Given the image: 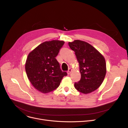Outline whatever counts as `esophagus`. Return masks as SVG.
<instances>
[{
	"instance_id": "34e87169",
	"label": "esophagus",
	"mask_w": 128,
	"mask_h": 128,
	"mask_svg": "<svg viewBox=\"0 0 128 128\" xmlns=\"http://www.w3.org/2000/svg\"><path fill=\"white\" fill-rule=\"evenodd\" d=\"M72 70L71 68H69V69H68V75L70 74L71 72H72Z\"/></svg>"
}]
</instances>
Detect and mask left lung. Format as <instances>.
I'll return each mask as SVG.
<instances>
[{"label": "left lung", "instance_id": "left-lung-1", "mask_svg": "<svg viewBox=\"0 0 128 128\" xmlns=\"http://www.w3.org/2000/svg\"><path fill=\"white\" fill-rule=\"evenodd\" d=\"M68 45L75 52L81 74V79L75 82V88L84 94L95 91L101 85L106 75L104 58L92 46L82 40L68 42Z\"/></svg>", "mask_w": 128, "mask_h": 128}]
</instances>
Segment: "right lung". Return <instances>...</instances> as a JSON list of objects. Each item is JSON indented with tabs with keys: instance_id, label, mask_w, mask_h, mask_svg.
<instances>
[{
	"instance_id": "1",
	"label": "right lung",
	"mask_w": 128,
	"mask_h": 128,
	"mask_svg": "<svg viewBox=\"0 0 128 128\" xmlns=\"http://www.w3.org/2000/svg\"><path fill=\"white\" fill-rule=\"evenodd\" d=\"M64 44L59 40L44 42L30 52L27 58V76L35 88L43 93L58 88L63 77L68 75L62 71L56 58Z\"/></svg>"
}]
</instances>
